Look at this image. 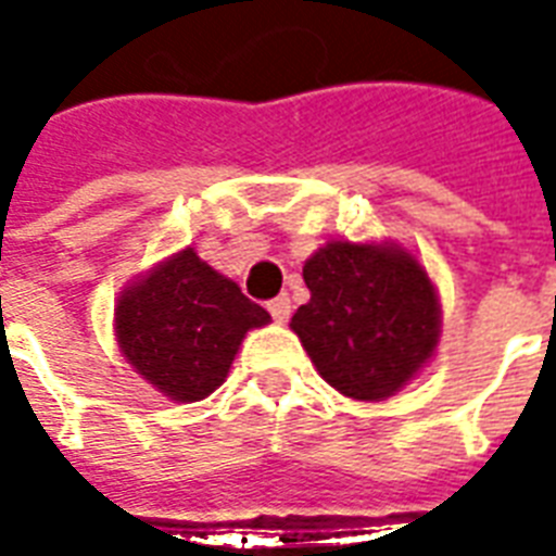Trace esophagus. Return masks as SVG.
Masks as SVG:
<instances>
[{
	"instance_id": "obj_1",
	"label": "esophagus",
	"mask_w": 556,
	"mask_h": 556,
	"mask_svg": "<svg viewBox=\"0 0 556 556\" xmlns=\"http://www.w3.org/2000/svg\"><path fill=\"white\" fill-rule=\"evenodd\" d=\"M268 312H270V317L279 323V326H282V323H288V317H291V300H288V294H279L277 300H270Z\"/></svg>"
}]
</instances>
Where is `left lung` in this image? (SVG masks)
I'll return each mask as SVG.
<instances>
[{
  "label": "left lung",
  "instance_id": "obj_1",
  "mask_svg": "<svg viewBox=\"0 0 556 556\" xmlns=\"http://www.w3.org/2000/svg\"><path fill=\"white\" fill-rule=\"evenodd\" d=\"M303 279L312 300L291 331L340 395L387 401L432 361L441 300L413 251L389 239H329L305 260Z\"/></svg>",
  "mask_w": 556,
  "mask_h": 556
}]
</instances>
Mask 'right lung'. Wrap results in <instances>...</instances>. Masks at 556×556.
<instances>
[{"instance_id":"add662e5","label":"right lung","mask_w":556,"mask_h":556,"mask_svg":"<svg viewBox=\"0 0 556 556\" xmlns=\"http://www.w3.org/2000/svg\"><path fill=\"white\" fill-rule=\"evenodd\" d=\"M270 314L192 248L126 282L115 303L121 355L176 404H192L225 383L236 352Z\"/></svg>"}]
</instances>
